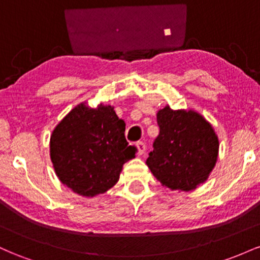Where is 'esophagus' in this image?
Wrapping results in <instances>:
<instances>
[{"instance_id":"obj_1","label":"esophagus","mask_w":260,"mask_h":260,"mask_svg":"<svg viewBox=\"0 0 260 260\" xmlns=\"http://www.w3.org/2000/svg\"><path fill=\"white\" fill-rule=\"evenodd\" d=\"M136 147H137V153H138V155H143L145 153V143L143 142H137L136 143Z\"/></svg>"}]
</instances>
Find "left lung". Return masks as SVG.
Wrapping results in <instances>:
<instances>
[{"label":"left lung","instance_id":"1","mask_svg":"<svg viewBox=\"0 0 260 260\" xmlns=\"http://www.w3.org/2000/svg\"><path fill=\"white\" fill-rule=\"evenodd\" d=\"M156 118L160 133L149 153L148 168L170 189H196L207 181L216 164L219 139L215 131L193 110L165 106Z\"/></svg>","mask_w":260,"mask_h":260}]
</instances>
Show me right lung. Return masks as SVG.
<instances>
[{"instance_id": "1", "label": "right lung", "mask_w": 260, "mask_h": 260, "mask_svg": "<svg viewBox=\"0 0 260 260\" xmlns=\"http://www.w3.org/2000/svg\"><path fill=\"white\" fill-rule=\"evenodd\" d=\"M126 123L111 105L71 110L50 138V156L62 183L83 197L105 193L117 183L122 166L137 148L124 137Z\"/></svg>"}]
</instances>
